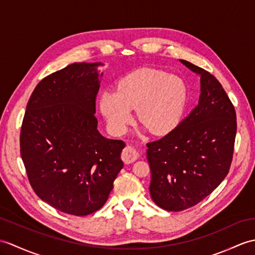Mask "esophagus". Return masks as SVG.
I'll list each match as a JSON object with an SVG mask.
<instances>
[{
    "mask_svg": "<svg viewBox=\"0 0 255 255\" xmlns=\"http://www.w3.org/2000/svg\"><path fill=\"white\" fill-rule=\"evenodd\" d=\"M139 156V153L138 151L133 149L132 146H129L127 145L125 149H124V152H123V161L125 163H131V162H134L135 159L138 158Z\"/></svg>",
    "mask_w": 255,
    "mask_h": 255,
    "instance_id": "obj_1",
    "label": "esophagus"
}]
</instances>
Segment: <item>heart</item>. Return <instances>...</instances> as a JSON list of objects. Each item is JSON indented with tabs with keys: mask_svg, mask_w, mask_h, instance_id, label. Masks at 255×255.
<instances>
[{
	"mask_svg": "<svg viewBox=\"0 0 255 255\" xmlns=\"http://www.w3.org/2000/svg\"><path fill=\"white\" fill-rule=\"evenodd\" d=\"M185 103L182 80L155 69L137 70L120 82L116 93L104 91L100 97V110L116 133L125 131L134 109L139 122L152 133L168 132L179 121Z\"/></svg>",
	"mask_w": 255,
	"mask_h": 255,
	"instance_id": "obj_1",
	"label": "heart"
}]
</instances>
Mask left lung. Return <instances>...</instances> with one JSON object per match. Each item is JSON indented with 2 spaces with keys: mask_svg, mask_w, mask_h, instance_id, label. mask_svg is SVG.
<instances>
[{
  "mask_svg": "<svg viewBox=\"0 0 255 255\" xmlns=\"http://www.w3.org/2000/svg\"><path fill=\"white\" fill-rule=\"evenodd\" d=\"M179 61L200 76L199 103L169 133L146 144L151 198L173 212L198 204L220 186L232 164L237 131L235 108L220 81Z\"/></svg>",
  "mask_w": 255,
  "mask_h": 255,
  "instance_id": "obj_1",
  "label": "left lung"
}]
</instances>
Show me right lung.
<instances>
[{"mask_svg": "<svg viewBox=\"0 0 255 255\" xmlns=\"http://www.w3.org/2000/svg\"><path fill=\"white\" fill-rule=\"evenodd\" d=\"M101 63H74L41 80L28 101L20 155L38 197L66 214L100 210L124 166L122 140L98 130Z\"/></svg>", "mask_w": 255, "mask_h": 255, "instance_id": "1", "label": "right lung"}]
</instances>
